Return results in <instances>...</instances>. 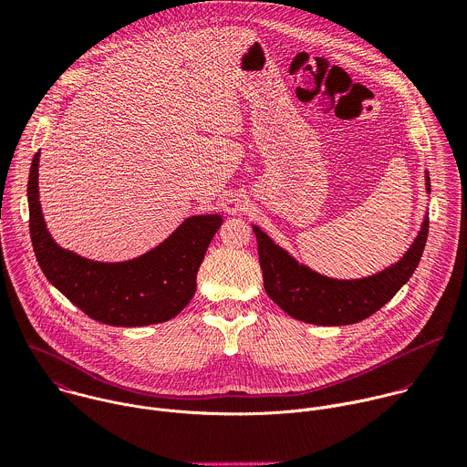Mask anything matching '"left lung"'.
<instances>
[{"instance_id": "1", "label": "left lung", "mask_w": 467, "mask_h": 467, "mask_svg": "<svg viewBox=\"0 0 467 467\" xmlns=\"http://www.w3.org/2000/svg\"><path fill=\"white\" fill-rule=\"evenodd\" d=\"M431 192L429 171H425ZM264 288L288 316L312 325H351L384 306L416 272L429 236V216L401 260L386 270L353 281L330 279L299 264L268 234L253 225Z\"/></svg>"}]
</instances>
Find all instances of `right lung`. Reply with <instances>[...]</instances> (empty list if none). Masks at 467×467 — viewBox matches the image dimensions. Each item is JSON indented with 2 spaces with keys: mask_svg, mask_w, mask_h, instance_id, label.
I'll use <instances>...</instances> for the list:
<instances>
[{
  "mask_svg": "<svg viewBox=\"0 0 467 467\" xmlns=\"http://www.w3.org/2000/svg\"><path fill=\"white\" fill-rule=\"evenodd\" d=\"M38 161L29 170V233L46 279L92 319L144 327L175 317L195 294V277L222 225L220 214L186 218L162 244L125 262H96L62 249L46 229L38 202Z\"/></svg>",
  "mask_w": 467,
  "mask_h": 467,
  "instance_id": "right-lung-1",
  "label": "right lung"
}]
</instances>
